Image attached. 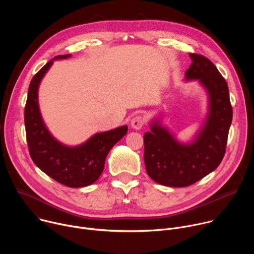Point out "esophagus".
Returning <instances> with one entry per match:
<instances>
[{"mask_svg": "<svg viewBox=\"0 0 254 254\" xmlns=\"http://www.w3.org/2000/svg\"><path fill=\"white\" fill-rule=\"evenodd\" d=\"M144 125V119L141 116H136L130 121V127L134 129H140Z\"/></svg>", "mask_w": 254, "mask_h": 254, "instance_id": "1", "label": "esophagus"}]
</instances>
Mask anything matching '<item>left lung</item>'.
Segmentation results:
<instances>
[{
    "label": "left lung",
    "instance_id": "1",
    "mask_svg": "<svg viewBox=\"0 0 254 254\" xmlns=\"http://www.w3.org/2000/svg\"><path fill=\"white\" fill-rule=\"evenodd\" d=\"M192 64L186 80H197L208 94V114L194 139L180 142L160 119L143 134V161L155 182L169 187H187L213 172L221 163L232 122L226 80L206 57L190 54Z\"/></svg>",
    "mask_w": 254,
    "mask_h": 254
}]
</instances>
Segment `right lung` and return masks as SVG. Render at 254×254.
<instances>
[{
	"mask_svg": "<svg viewBox=\"0 0 254 254\" xmlns=\"http://www.w3.org/2000/svg\"><path fill=\"white\" fill-rule=\"evenodd\" d=\"M70 56H56L34 75L28 89L24 121L29 153L35 165L58 183L80 188L91 185L100 177L107 154L127 134V126L97 132L76 147L61 143L50 133L39 110V85L54 60Z\"/></svg>",
	"mask_w": 254,
	"mask_h": 254,
	"instance_id": "right-lung-1",
	"label": "right lung"
}]
</instances>
